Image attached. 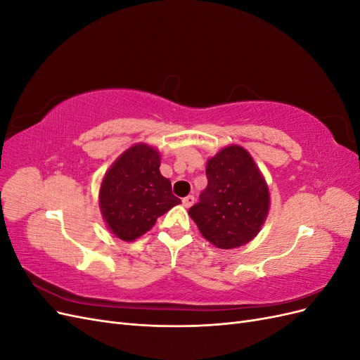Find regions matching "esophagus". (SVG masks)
I'll use <instances>...</instances> for the list:
<instances>
[{
	"mask_svg": "<svg viewBox=\"0 0 360 360\" xmlns=\"http://www.w3.org/2000/svg\"><path fill=\"white\" fill-rule=\"evenodd\" d=\"M193 202H195V197H193V195H188V197L183 198V205L186 207V209H189L191 205H193Z\"/></svg>",
	"mask_w": 360,
	"mask_h": 360,
	"instance_id": "34e87169",
	"label": "esophagus"
}]
</instances>
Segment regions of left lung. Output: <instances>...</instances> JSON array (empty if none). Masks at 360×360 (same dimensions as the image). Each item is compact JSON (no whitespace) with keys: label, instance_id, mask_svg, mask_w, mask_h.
Listing matches in <instances>:
<instances>
[{"label":"left lung","instance_id":"left-lung-1","mask_svg":"<svg viewBox=\"0 0 360 360\" xmlns=\"http://www.w3.org/2000/svg\"><path fill=\"white\" fill-rule=\"evenodd\" d=\"M207 188L189 216L212 245L233 249L249 243L264 224L270 195L248 151L228 146L207 160Z\"/></svg>","mask_w":360,"mask_h":360}]
</instances>
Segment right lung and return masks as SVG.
<instances>
[{"mask_svg":"<svg viewBox=\"0 0 360 360\" xmlns=\"http://www.w3.org/2000/svg\"><path fill=\"white\" fill-rule=\"evenodd\" d=\"M159 151L135 144L106 171L101 184L99 205L110 231L124 242H134L181 201L174 197L171 181L159 171Z\"/></svg>","mask_w":360,"mask_h":360,"instance_id":"obj_1","label":"right lung"}]
</instances>
